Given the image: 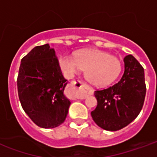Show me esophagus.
Returning <instances> with one entry per match:
<instances>
[{
  "label": "esophagus",
  "mask_w": 157,
  "mask_h": 157,
  "mask_svg": "<svg viewBox=\"0 0 157 157\" xmlns=\"http://www.w3.org/2000/svg\"><path fill=\"white\" fill-rule=\"evenodd\" d=\"M73 91L75 92H77L81 95H86L90 92V88L86 84H85L84 82H81V81H76V82H73L71 86Z\"/></svg>",
  "instance_id": "obj_1"
}]
</instances>
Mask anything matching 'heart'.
<instances>
[{
    "mask_svg": "<svg viewBox=\"0 0 157 157\" xmlns=\"http://www.w3.org/2000/svg\"><path fill=\"white\" fill-rule=\"evenodd\" d=\"M61 67L69 74L86 71L87 80L98 86L109 85L121 71V64L118 58L95 49L82 52L75 57L64 56L61 59Z\"/></svg>",
    "mask_w": 157,
    "mask_h": 157,
    "instance_id": "b5f03b06",
    "label": "heart"
}]
</instances>
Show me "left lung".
Here are the masks:
<instances>
[{
	"mask_svg": "<svg viewBox=\"0 0 157 157\" xmlns=\"http://www.w3.org/2000/svg\"><path fill=\"white\" fill-rule=\"evenodd\" d=\"M124 62V72L118 82L94 92L98 105L91 113L92 119L109 131L121 129L135 120L145 101L144 68L131 55L125 56Z\"/></svg>",
	"mask_w": 157,
	"mask_h": 157,
	"instance_id": "left-lung-1",
	"label": "left lung"
}]
</instances>
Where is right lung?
Masks as SVG:
<instances>
[{"label": "right lung", "mask_w": 157, "mask_h": 157, "mask_svg": "<svg viewBox=\"0 0 157 157\" xmlns=\"http://www.w3.org/2000/svg\"><path fill=\"white\" fill-rule=\"evenodd\" d=\"M17 82L21 105L35 124L51 128L64 123L71 105L65 95L68 81L54 48L48 44L33 48L21 60Z\"/></svg>", "instance_id": "obj_1"}]
</instances>
